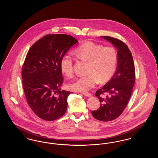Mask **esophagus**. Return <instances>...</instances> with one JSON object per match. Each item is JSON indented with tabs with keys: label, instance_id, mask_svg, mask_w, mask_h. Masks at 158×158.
I'll return each instance as SVG.
<instances>
[{
	"label": "esophagus",
	"instance_id": "34e87169",
	"mask_svg": "<svg viewBox=\"0 0 158 158\" xmlns=\"http://www.w3.org/2000/svg\"><path fill=\"white\" fill-rule=\"evenodd\" d=\"M83 94L85 96V97H91V94L89 92H83Z\"/></svg>",
	"mask_w": 158,
	"mask_h": 158
}]
</instances>
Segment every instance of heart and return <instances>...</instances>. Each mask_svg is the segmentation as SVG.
<instances>
[{"instance_id":"1","label":"heart","mask_w":158,"mask_h":158,"mask_svg":"<svg viewBox=\"0 0 158 158\" xmlns=\"http://www.w3.org/2000/svg\"><path fill=\"white\" fill-rule=\"evenodd\" d=\"M76 58L88 63L86 75L77 77L68 85L69 89L83 92L94 87L99 81H108L114 75L117 66L118 54L112 46L104 47L91 41L85 42L76 48ZM60 70L64 75L70 77L73 74L74 60L69 55L63 56L60 61Z\"/></svg>"}]
</instances>
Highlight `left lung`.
<instances>
[{"mask_svg": "<svg viewBox=\"0 0 158 158\" xmlns=\"http://www.w3.org/2000/svg\"><path fill=\"white\" fill-rule=\"evenodd\" d=\"M101 37L118 50V64L113 78L96 92L101 105L92 115L98 120L110 121L118 117L127 105L135 82V68L131 53L124 42L109 36Z\"/></svg>", "mask_w": 158, "mask_h": 158, "instance_id": "left-lung-1", "label": "left lung"}]
</instances>
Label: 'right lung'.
<instances>
[{
  "mask_svg": "<svg viewBox=\"0 0 158 158\" xmlns=\"http://www.w3.org/2000/svg\"><path fill=\"white\" fill-rule=\"evenodd\" d=\"M77 43L70 35L48 34L31 47L23 64V85L32 111L46 121L57 120L66 113L72 92L61 90L63 82L60 61Z\"/></svg>",
  "mask_w": 158,
  "mask_h": 158,
  "instance_id": "add662e5",
  "label": "right lung"
}]
</instances>
